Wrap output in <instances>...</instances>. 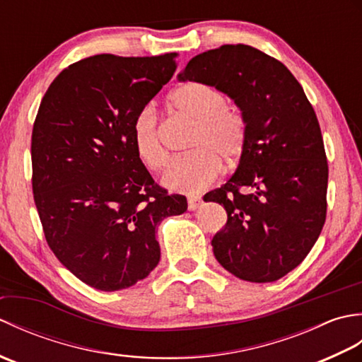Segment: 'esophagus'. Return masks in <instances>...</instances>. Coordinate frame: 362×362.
I'll return each mask as SVG.
<instances>
[{
	"mask_svg": "<svg viewBox=\"0 0 362 362\" xmlns=\"http://www.w3.org/2000/svg\"><path fill=\"white\" fill-rule=\"evenodd\" d=\"M199 205H201V197H197V196L188 197V210L189 211H194L196 209H199Z\"/></svg>",
	"mask_w": 362,
	"mask_h": 362,
	"instance_id": "obj_1",
	"label": "esophagus"
}]
</instances>
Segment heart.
<instances>
[{
  "instance_id": "b5f03b06",
  "label": "heart",
  "mask_w": 362,
  "mask_h": 362,
  "mask_svg": "<svg viewBox=\"0 0 362 362\" xmlns=\"http://www.w3.org/2000/svg\"><path fill=\"white\" fill-rule=\"evenodd\" d=\"M173 110L194 124L188 157L175 160L163 177L165 187L196 194L218 179L226 165H233L247 141V122L243 112L227 105L226 95L205 82H185L168 96ZM136 157L153 173L163 169L169 153L160 140L157 115L152 109L138 112L132 124Z\"/></svg>"
}]
</instances>
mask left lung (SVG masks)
Listing matches in <instances>:
<instances>
[{"mask_svg": "<svg viewBox=\"0 0 362 362\" xmlns=\"http://www.w3.org/2000/svg\"><path fill=\"white\" fill-rule=\"evenodd\" d=\"M179 81L216 87L247 122L235 174L204 197L227 211L214 257L245 281L281 279L308 255L327 218L328 163L313 105L286 66L249 45L199 54Z\"/></svg>", "mask_w": 362, "mask_h": 362, "instance_id": "obj_1", "label": "left lung"}]
</instances>
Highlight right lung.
I'll return each instance as SVG.
<instances>
[{"mask_svg": "<svg viewBox=\"0 0 362 362\" xmlns=\"http://www.w3.org/2000/svg\"><path fill=\"white\" fill-rule=\"evenodd\" d=\"M177 52L79 60L46 91L33 129V193L54 255L88 286L112 292L160 261L156 227L188 209L136 157L134 119L177 68Z\"/></svg>", "mask_w": 362, "mask_h": 362, "instance_id": "1", "label": "right lung"}]
</instances>
